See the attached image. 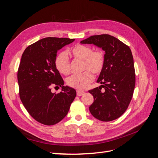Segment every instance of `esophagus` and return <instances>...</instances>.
Returning a JSON list of instances; mask_svg holds the SVG:
<instances>
[{
    "mask_svg": "<svg viewBox=\"0 0 158 158\" xmlns=\"http://www.w3.org/2000/svg\"><path fill=\"white\" fill-rule=\"evenodd\" d=\"M84 92H82V91H77V95L78 96H81L84 94Z\"/></svg>",
    "mask_w": 158,
    "mask_h": 158,
    "instance_id": "1",
    "label": "esophagus"
}]
</instances>
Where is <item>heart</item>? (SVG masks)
<instances>
[{
    "label": "heart",
    "instance_id": "1",
    "mask_svg": "<svg viewBox=\"0 0 158 158\" xmlns=\"http://www.w3.org/2000/svg\"><path fill=\"white\" fill-rule=\"evenodd\" d=\"M69 53L74 60L83 61L82 70L84 73L74 74L66 80V83L71 88L78 90H84L94 80V73L99 75L102 73L106 63V56L102 50H93L90 46L82 44L74 45L69 51ZM55 64L61 74L68 75L70 73V64L64 52L56 55Z\"/></svg>",
    "mask_w": 158,
    "mask_h": 158
}]
</instances>
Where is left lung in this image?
I'll return each instance as SVG.
<instances>
[{
    "mask_svg": "<svg viewBox=\"0 0 158 158\" xmlns=\"http://www.w3.org/2000/svg\"><path fill=\"white\" fill-rule=\"evenodd\" d=\"M80 43L94 44L106 51V63L97 81L102 85L88 91L94 96L89 109L99 121H113L126 111L135 89V70L131 50L108 34L90 36Z\"/></svg>",
    "mask_w": 158,
    "mask_h": 158,
    "instance_id": "left-lung-1",
    "label": "left lung"
}]
</instances>
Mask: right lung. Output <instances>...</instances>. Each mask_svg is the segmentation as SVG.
I'll return each mask as SVG.
<instances>
[{
  "label": "right lung",
  "instance_id": "right-lung-1",
  "mask_svg": "<svg viewBox=\"0 0 158 158\" xmlns=\"http://www.w3.org/2000/svg\"><path fill=\"white\" fill-rule=\"evenodd\" d=\"M75 40L46 37L28 46L23 51L18 70L19 94L27 112L45 125L59 123L67 114L76 95V90L64 86V80L55 60L58 50ZM62 87L58 94L52 87Z\"/></svg>",
  "mask_w": 158,
  "mask_h": 158
}]
</instances>
